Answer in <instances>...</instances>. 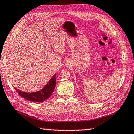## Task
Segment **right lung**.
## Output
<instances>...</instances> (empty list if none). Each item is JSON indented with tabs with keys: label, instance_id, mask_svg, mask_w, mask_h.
<instances>
[{
	"label": "right lung",
	"instance_id": "obj_1",
	"mask_svg": "<svg viewBox=\"0 0 134 134\" xmlns=\"http://www.w3.org/2000/svg\"><path fill=\"white\" fill-rule=\"evenodd\" d=\"M56 75H54L51 79L49 80L48 83L44 86V87L39 91L32 92V93H27L25 92H21L20 90L15 88L16 91L18 92L20 96L21 97L26 99V100L32 102H42L46 100L49 98L54 91L55 87Z\"/></svg>",
	"mask_w": 134,
	"mask_h": 134
}]
</instances>
